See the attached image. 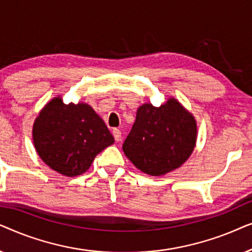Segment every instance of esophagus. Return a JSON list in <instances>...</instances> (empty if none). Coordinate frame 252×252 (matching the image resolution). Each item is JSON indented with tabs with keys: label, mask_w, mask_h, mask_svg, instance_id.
<instances>
[{
	"label": "esophagus",
	"mask_w": 252,
	"mask_h": 252,
	"mask_svg": "<svg viewBox=\"0 0 252 252\" xmlns=\"http://www.w3.org/2000/svg\"><path fill=\"white\" fill-rule=\"evenodd\" d=\"M112 134H113V136H115V140L117 141V142L120 141V137H122V132H120L118 128H113Z\"/></svg>",
	"instance_id": "obj_1"
}]
</instances>
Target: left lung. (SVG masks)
<instances>
[{"mask_svg": "<svg viewBox=\"0 0 252 252\" xmlns=\"http://www.w3.org/2000/svg\"><path fill=\"white\" fill-rule=\"evenodd\" d=\"M196 122L177 99L137 109L135 123L123 144L127 158L144 173L163 175L180 167L196 143Z\"/></svg>", "mask_w": 252, "mask_h": 252, "instance_id": "8db88e82", "label": "left lung"}]
</instances>
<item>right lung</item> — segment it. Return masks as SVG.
Segmentation results:
<instances>
[{"label": "right lung", "instance_id": "right-lung-1", "mask_svg": "<svg viewBox=\"0 0 252 252\" xmlns=\"http://www.w3.org/2000/svg\"><path fill=\"white\" fill-rule=\"evenodd\" d=\"M33 142L48 166L75 177L85 173L96 155L111 146L115 139L92 106L85 103L65 104L56 97L35 119Z\"/></svg>", "mask_w": 252, "mask_h": 252}]
</instances>
